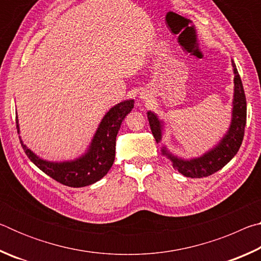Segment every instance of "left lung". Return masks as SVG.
<instances>
[{
  "label": "left lung",
  "mask_w": 261,
  "mask_h": 261,
  "mask_svg": "<svg viewBox=\"0 0 261 261\" xmlns=\"http://www.w3.org/2000/svg\"><path fill=\"white\" fill-rule=\"evenodd\" d=\"M233 72H235V94H233V110L232 122L226 137L221 140V143L214 149H212L201 158L193 159L190 161H184L168 154L165 148L162 149L163 154L168 155L174 163V168L180 174L191 178H201L216 173L221 168H223L231 159L236 155L240 149L246 124V99L244 88L241 81L240 74L236 69L235 63L232 62ZM147 118L151 126L152 134L156 143L161 140V122L152 112L147 113Z\"/></svg>",
  "instance_id": "1"
}]
</instances>
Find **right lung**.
Here are the masks:
<instances>
[{
	"label": "right lung",
	"mask_w": 261,
	"mask_h": 261,
	"mask_svg": "<svg viewBox=\"0 0 261 261\" xmlns=\"http://www.w3.org/2000/svg\"><path fill=\"white\" fill-rule=\"evenodd\" d=\"M134 108V101L127 100L115 106L106 114L91 144L90 151L76 161L53 163L39 159L26 148L20 140L21 147L29 159L39 169L56 182L71 188H82L98 182L108 173L115 160L116 136L122 121ZM17 130L19 132L18 121L16 117Z\"/></svg>",
	"instance_id": "1"
}]
</instances>
